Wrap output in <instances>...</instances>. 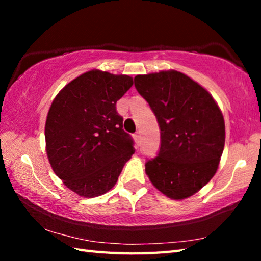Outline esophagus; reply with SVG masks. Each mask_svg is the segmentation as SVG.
<instances>
[{
	"instance_id": "1",
	"label": "esophagus",
	"mask_w": 261,
	"mask_h": 261,
	"mask_svg": "<svg viewBox=\"0 0 261 261\" xmlns=\"http://www.w3.org/2000/svg\"><path fill=\"white\" fill-rule=\"evenodd\" d=\"M134 138H135V140L137 141V143L139 144V141H140V132H136V134L134 135Z\"/></svg>"
}]
</instances>
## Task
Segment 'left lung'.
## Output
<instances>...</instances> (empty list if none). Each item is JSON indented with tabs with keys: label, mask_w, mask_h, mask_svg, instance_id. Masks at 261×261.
I'll list each match as a JSON object with an SVG mask.
<instances>
[{
	"label": "left lung",
	"mask_w": 261,
	"mask_h": 261,
	"mask_svg": "<svg viewBox=\"0 0 261 261\" xmlns=\"http://www.w3.org/2000/svg\"><path fill=\"white\" fill-rule=\"evenodd\" d=\"M135 86L153 110L161 134L160 151L146 162L145 171L168 198L185 199L218 170L226 140L223 115L204 87L176 70L138 74Z\"/></svg>",
	"instance_id": "1"
}]
</instances>
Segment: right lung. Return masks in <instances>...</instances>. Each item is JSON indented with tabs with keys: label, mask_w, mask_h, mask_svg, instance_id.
<instances>
[{
	"label": "right lung",
	"mask_w": 261,
	"mask_h": 261,
	"mask_svg": "<svg viewBox=\"0 0 261 261\" xmlns=\"http://www.w3.org/2000/svg\"><path fill=\"white\" fill-rule=\"evenodd\" d=\"M132 84L126 74L91 70L67 84L53 101L45 126L47 156L65 187L79 196L108 192L135 153L116 110Z\"/></svg>",
	"instance_id": "add662e5"
}]
</instances>
